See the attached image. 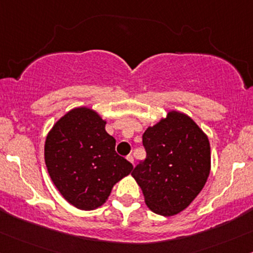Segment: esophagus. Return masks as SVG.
Wrapping results in <instances>:
<instances>
[{"label":"esophagus","mask_w":253,"mask_h":253,"mask_svg":"<svg viewBox=\"0 0 253 253\" xmlns=\"http://www.w3.org/2000/svg\"><path fill=\"white\" fill-rule=\"evenodd\" d=\"M127 160H128L132 165H134V158H133L132 155H128V156H127Z\"/></svg>","instance_id":"1"}]
</instances>
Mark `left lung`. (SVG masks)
Returning <instances> with one entry per match:
<instances>
[{
  "label": "left lung",
  "mask_w": 253,
  "mask_h": 253,
  "mask_svg": "<svg viewBox=\"0 0 253 253\" xmlns=\"http://www.w3.org/2000/svg\"><path fill=\"white\" fill-rule=\"evenodd\" d=\"M146 158L132 176L150 210L173 216L186 209L201 192L210 173V144L190 116L169 112L143 134Z\"/></svg>",
  "instance_id": "8db88e82"
}]
</instances>
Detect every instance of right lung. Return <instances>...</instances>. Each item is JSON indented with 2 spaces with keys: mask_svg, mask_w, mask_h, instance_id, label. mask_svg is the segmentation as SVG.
<instances>
[{
  "mask_svg": "<svg viewBox=\"0 0 253 253\" xmlns=\"http://www.w3.org/2000/svg\"><path fill=\"white\" fill-rule=\"evenodd\" d=\"M105 121L88 108L66 114L49 132L44 157L49 175L63 198L82 210L105 203L113 186L133 166L115 151Z\"/></svg>",
  "mask_w": 253,
  "mask_h": 253,
  "instance_id": "obj_1",
  "label": "right lung"
}]
</instances>
